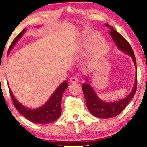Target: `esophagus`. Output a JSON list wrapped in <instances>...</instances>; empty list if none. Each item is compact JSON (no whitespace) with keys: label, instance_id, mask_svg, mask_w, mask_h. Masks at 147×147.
<instances>
[{"label":"esophagus","instance_id":"1","mask_svg":"<svg viewBox=\"0 0 147 147\" xmlns=\"http://www.w3.org/2000/svg\"><path fill=\"white\" fill-rule=\"evenodd\" d=\"M69 81L71 83H76V82H78L79 80H78V78L77 77H76V76H73V77L70 78Z\"/></svg>","mask_w":147,"mask_h":147}]
</instances>
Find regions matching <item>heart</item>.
I'll list each match as a JSON object with an SVG mask.
<instances>
[{
  "label": "heart",
  "instance_id": "heart-1",
  "mask_svg": "<svg viewBox=\"0 0 147 147\" xmlns=\"http://www.w3.org/2000/svg\"><path fill=\"white\" fill-rule=\"evenodd\" d=\"M95 39L96 40L94 46V51L96 52V53L98 52L100 54H105L107 53L108 49L107 42L103 37H99V35L96 33H86L84 35L83 39L76 45V48L79 49L83 47H87Z\"/></svg>",
  "mask_w": 147,
  "mask_h": 147
}]
</instances>
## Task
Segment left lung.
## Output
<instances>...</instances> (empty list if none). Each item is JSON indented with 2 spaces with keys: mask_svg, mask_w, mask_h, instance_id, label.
Returning a JSON list of instances; mask_svg holds the SVG:
<instances>
[{
  "mask_svg": "<svg viewBox=\"0 0 147 147\" xmlns=\"http://www.w3.org/2000/svg\"><path fill=\"white\" fill-rule=\"evenodd\" d=\"M105 25L110 27V31L109 33L118 49L131 56L136 69V59L133 50L129 43L111 26L107 23H106ZM86 80L87 82L82 84V88L88 110L91 112L92 115L97 118H109L118 115L126 107L133 97L137 86V71L136 72L135 82L131 92L126 98L114 102H106L102 100L95 93L91 85L88 83L89 82L87 78H86Z\"/></svg>",
  "mask_w": 147,
  "mask_h": 147,
  "instance_id": "left-lung-1",
  "label": "left lung"
}]
</instances>
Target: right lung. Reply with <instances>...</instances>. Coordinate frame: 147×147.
Here are the masks:
<instances>
[{
	"label": "right lung",
	"instance_id": "obj_1",
	"mask_svg": "<svg viewBox=\"0 0 147 147\" xmlns=\"http://www.w3.org/2000/svg\"><path fill=\"white\" fill-rule=\"evenodd\" d=\"M25 31L26 29H23L13 40L11 45H10L8 53H10V51L13 49L18 40L23 36ZM67 82L64 81L63 83H61L58 86V88L50 96L49 99L44 105L41 107L35 108V109H31V108L26 107L20 103L13 96L9 87V88L13 105L15 106L16 109L19 111V113H21L24 117H25L27 120L32 122L39 124H45L54 122L59 118L61 113V103L62 96H63L64 91L67 89Z\"/></svg>",
	"mask_w": 147,
	"mask_h": 147
}]
</instances>
